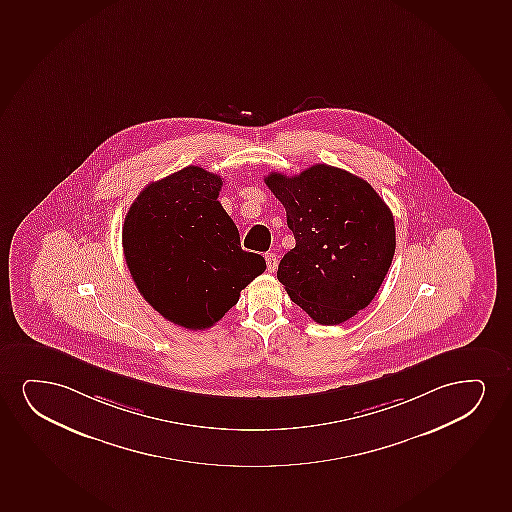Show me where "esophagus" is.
Masks as SVG:
<instances>
[{
    "label": "esophagus",
    "mask_w": 512,
    "mask_h": 512,
    "mask_svg": "<svg viewBox=\"0 0 512 512\" xmlns=\"http://www.w3.org/2000/svg\"><path fill=\"white\" fill-rule=\"evenodd\" d=\"M266 266L269 273H274L278 269V255L276 253H266Z\"/></svg>",
    "instance_id": "34e87169"
}]
</instances>
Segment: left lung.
Listing matches in <instances>:
<instances>
[{"label":"left lung","mask_w":512,"mask_h":512,"mask_svg":"<svg viewBox=\"0 0 512 512\" xmlns=\"http://www.w3.org/2000/svg\"><path fill=\"white\" fill-rule=\"evenodd\" d=\"M266 184L286 210L295 248L278 279L319 325H340L365 309L391 267L396 229L389 206L366 180L330 165Z\"/></svg>","instance_id":"obj_1"}]
</instances>
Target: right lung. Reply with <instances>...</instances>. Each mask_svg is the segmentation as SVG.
Returning a JSON list of instances; mask_svg holds the SVG:
<instances>
[{
	"instance_id": "obj_1",
	"label": "right lung",
	"mask_w": 512,
	"mask_h": 512,
	"mask_svg": "<svg viewBox=\"0 0 512 512\" xmlns=\"http://www.w3.org/2000/svg\"><path fill=\"white\" fill-rule=\"evenodd\" d=\"M220 175L186 166L153 182L123 224V252L140 295L163 318L189 330L215 325L239 292L266 271L245 252L219 198Z\"/></svg>"
}]
</instances>
